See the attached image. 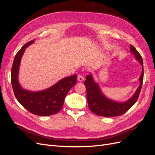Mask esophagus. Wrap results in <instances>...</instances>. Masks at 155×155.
<instances>
[{
    "label": "esophagus",
    "mask_w": 155,
    "mask_h": 155,
    "mask_svg": "<svg viewBox=\"0 0 155 155\" xmlns=\"http://www.w3.org/2000/svg\"><path fill=\"white\" fill-rule=\"evenodd\" d=\"M78 80L79 81H83L84 80V77L82 74H79L78 76Z\"/></svg>",
    "instance_id": "esophagus-1"
}]
</instances>
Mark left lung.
Segmentation results:
<instances>
[{
	"mask_svg": "<svg viewBox=\"0 0 155 155\" xmlns=\"http://www.w3.org/2000/svg\"><path fill=\"white\" fill-rule=\"evenodd\" d=\"M130 50L142 67L141 76L139 78L140 85L132 97L124 103H119L108 99L101 92L98 84L95 83L91 74L86 77L85 84L87 89V100L89 109L96 115L104 117L121 116L127 111L136 102L141 91L143 79V66L142 56L133 45H130Z\"/></svg>",
	"mask_w": 155,
	"mask_h": 155,
	"instance_id": "1",
	"label": "left lung"
}]
</instances>
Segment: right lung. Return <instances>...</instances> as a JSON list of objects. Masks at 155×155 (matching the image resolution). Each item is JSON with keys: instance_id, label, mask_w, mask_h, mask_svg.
<instances>
[{"instance_id": "right-lung-1", "label": "right lung", "mask_w": 155, "mask_h": 155, "mask_svg": "<svg viewBox=\"0 0 155 155\" xmlns=\"http://www.w3.org/2000/svg\"><path fill=\"white\" fill-rule=\"evenodd\" d=\"M34 41L26 43L15 56L11 72L12 88L17 101L31 113L42 116L53 115L62 109L65 97L70 88L76 85L77 75L63 78L44 91L31 92L23 89L18 81V68L26 48Z\"/></svg>"}]
</instances>
